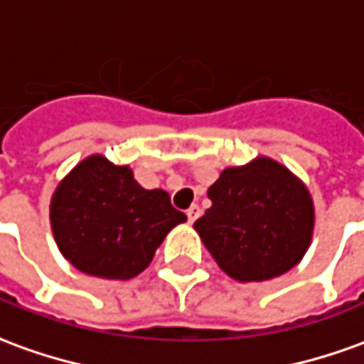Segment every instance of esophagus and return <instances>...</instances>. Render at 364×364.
<instances>
[{"instance_id":"esophagus-1","label":"esophagus","mask_w":364,"mask_h":364,"mask_svg":"<svg viewBox=\"0 0 364 364\" xmlns=\"http://www.w3.org/2000/svg\"><path fill=\"white\" fill-rule=\"evenodd\" d=\"M186 215L190 224H192V222H196L198 218H200V206H198V204H192V206L186 210Z\"/></svg>"}]
</instances>
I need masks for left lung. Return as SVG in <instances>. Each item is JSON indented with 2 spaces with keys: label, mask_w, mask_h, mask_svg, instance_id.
<instances>
[{
  "label": "left lung",
  "mask_w": 364,
  "mask_h": 364,
  "mask_svg": "<svg viewBox=\"0 0 364 364\" xmlns=\"http://www.w3.org/2000/svg\"><path fill=\"white\" fill-rule=\"evenodd\" d=\"M212 206L194 230L220 269L240 283L267 282L293 269L315 230L311 192L282 162L255 156L222 170L208 188Z\"/></svg>",
  "instance_id": "1"
}]
</instances>
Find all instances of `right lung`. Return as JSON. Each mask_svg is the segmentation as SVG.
<instances>
[{
  "label": "right lung",
  "mask_w": 364,
  "mask_h": 364,
  "mask_svg": "<svg viewBox=\"0 0 364 364\" xmlns=\"http://www.w3.org/2000/svg\"><path fill=\"white\" fill-rule=\"evenodd\" d=\"M55 244L75 269L101 279L144 272L172 228L186 215L164 190H146L132 168L102 154L82 158L57 184L49 204Z\"/></svg>",
  "instance_id": "right-lung-1"
}]
</instances>
